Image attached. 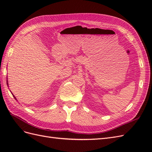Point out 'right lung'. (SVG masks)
I'll return each instance as SVG.
<instances>
[{
  "label": "right lung",
  "mask_w": 152,
  "mask_h": 152,
  "mask_svg": "<svg viewBox=\"0 0 152 152\" xmlns=\"http://www.w3.org/2000/svg\"><path fill=\"white\" fill-rule=\"evenodd\" d=\"M12 95H13V94H12ZM14 96V98H15V99H16V98L15 97V96Z\"/></svg>",
  "instance_id": "add662e5"
}]
</instances>
